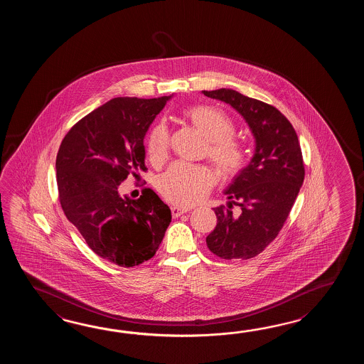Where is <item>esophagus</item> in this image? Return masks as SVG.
I'll use <instances>...</instances> for the list:
<instances>
[{
    "label": "esophagus",
    "instance_id": "obj_1",
    "mask_svg": "<svg viewBox=\"0 0 364 364\" xmlns=\"http://www.w3.org/2000/svg\"><path fill=\"white\" fill-rule=\"evenodd\" d=\"M190 210V208H182V207H171V216L179 217L181 215H183V213H187Z\"/></svg>",
    "mask_w": 364,
    "mask_h": 364
}]
</instances>
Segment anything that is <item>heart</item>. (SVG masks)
Wrapping results in <instances>:
<instances>
[{
  "label": "heart",
  "mask_w": 364,
  "mask_h": 364,
  "mask_svg": "<svg viewBox=\"0 0 364 364\" xmlns=\"http://www.w3.org/2000/svg\"><path fill=\"white\" fill-rule=\"evenodd\" d=\"M183 116L208 140V155L225 176H234L247 161L246 148L234 138L235 126L232 118L210 105H196L186 109ZM169 151V132L157 124L149 132L147 152L151 161H164ZM216 174L204 166L185 161L173 164L159 178L157 187L166 200L178 205H191L200 200L215 183Z\"/></svg>",
  "instance_id": "b5f03b06"
}]
</instances>
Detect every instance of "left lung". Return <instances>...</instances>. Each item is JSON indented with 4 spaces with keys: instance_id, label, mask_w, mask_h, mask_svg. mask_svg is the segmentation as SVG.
Here are the masks:
<instances>
[{
    "instance_id": "1",
    "label": "left lung",
    "mask_w": 364,
    "mask_h": 364,
    "mask_svg": "<svg viewBox=\"0 0 364 364\" xmlns=\"http://www.w3.org/2000/svg\"><path fill=\"white\" fill-rule=\"evenodd\" d=\"M201 93L235 109L255 138V154L225 190L228 208H213L217 225L205 240L218 257L251 259L277 237L302 187L299 140L287 117L269 104L228 88ZM232 203L240 215H232Z\"/></svg>"
}]
</instances>
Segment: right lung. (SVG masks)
<instances>
[{
    "mask_svg": "<svg viewBox=\"0 0 364 364\" xmlns=\"http://www.w3.org/2000/svg\"><path fill=\"white\" fill-rule=\"evenodd\" d=\"M171 97L112 99L74 124L57 154L65 215L96 255L119 267L149 260L171 224V208L151 188L138 200L118 188L146 171L143 140Z\"/></svg>",
    "mask_w": 364,
    "mask_h": 364,
    "instance_id": "add662e5",
    "label": "right lung"
}]
</instances>
